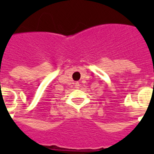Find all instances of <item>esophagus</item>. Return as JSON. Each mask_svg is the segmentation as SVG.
<instances>
[{"label": "esophagus", "instance_id": "esophagus-1", "mask_svg": "<svg viewBox=\"0 0 154 154\" xmlns=\"http://www.w3.org/2000/svg\"><path fill=\"white\" fill-rule=\"evenodd\" d=\"M79 86H80V84H79V82H75V87H76V88H79Z\"/></svg>", "mask_w": 154, "mask_h": 154}]
</instances>
